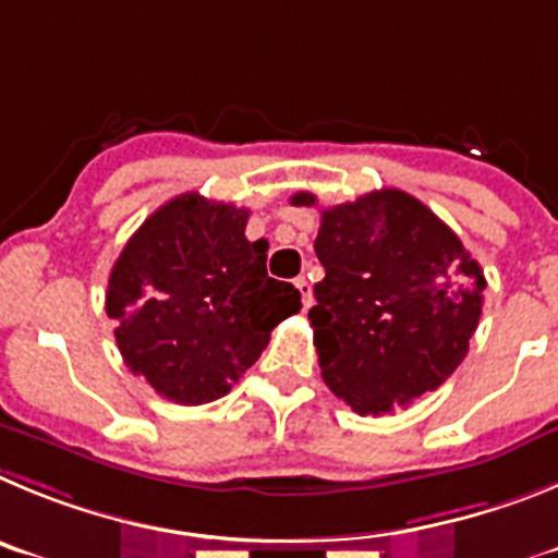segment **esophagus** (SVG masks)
Returning a JSON list of instances; mask_svg holds the SVG:
<instances>
[{
	"mask_svg": "<svg viewBox=\"0 0 558 558\" xmlns=\"http://www.w3.org/2000/svg\"><path fill=\"white\" fill-rule=\"evenodd\" d=\"M294 289L300 291V300H303V308H311V283L305 278L294 280Z\"/></svg>",
	"mask_w": 558,
	"mask_h": 558,
	"instance_id": "34e87169",
	"label": "esophagus"
}]
</instances>
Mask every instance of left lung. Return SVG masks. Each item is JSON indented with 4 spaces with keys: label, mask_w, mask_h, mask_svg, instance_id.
Wrapping results in <instances>:
<instances>
[{
    "label": "left lung",
    "mask_w": 558,
    "mask_h": 558,
    "mask_svg": "<svg viewBox=\"0 0 558 558\" xmlns=\"http://www.w3.org/2000/svg\"><path fill=\"white\" fill-rule=\"evenodd\" d=\"M291 205H316L300 192ZM325 278L308 311L323 378L355 414L380 416L439 389L470 350L486 278L459 235L400 189L323 210Z\"/></svg>",
    "instance_id": "obj_1"
}]
</instances>
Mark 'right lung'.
Masks as SVG:
<instances>
[{"label": "right lung", "instance_id": "obj_1", "mask_svg": "<svg viewBox=\"0 0 558 558\" xmlns=\"http://www.w3.org/2000/svg\"><path fill=\"white\" fill-rule=\"evenodd\" d=\"M250 210L189 192L130 235L108 278L105 311L130 373L160 398H222L258 361L269 333L303 308L267 275L269 244L244 235Z\"/></svg>", "mask_w": 558, "mask_h": 558}]
</instances>
